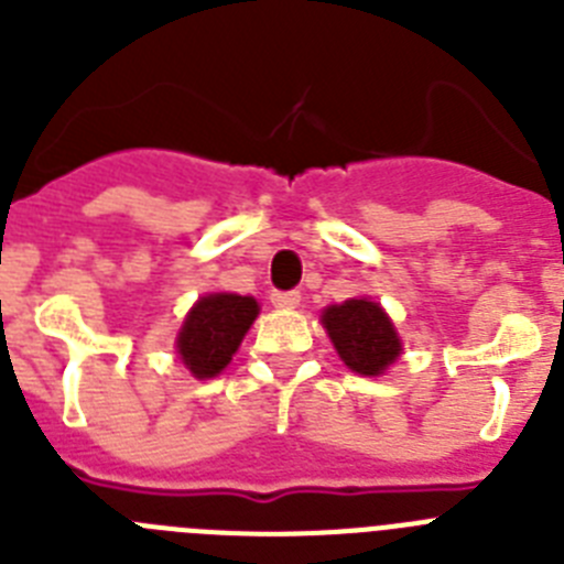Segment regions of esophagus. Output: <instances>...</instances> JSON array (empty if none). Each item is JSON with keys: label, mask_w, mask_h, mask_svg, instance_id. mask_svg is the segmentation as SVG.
Wrapping results in <instances>:
<instances>
[{"label": "esophagus", "mask_w": 564, "mask_h": 564, "mask_svg": "<svg viewBox=\"0 0 564 564\" xmlns=\"http://www.w3.org/2000/svg\"><path fill=\"white\" fill-rule=\"evenodd\" d=\"M271 302L276 307H296L302 302V293L299 291H273Z\"/></svg>", "instance_id": "1"}]
</instances>
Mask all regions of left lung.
I'll use <instances>...</instances> for the list:
<instances>
[{"label": "left lung", "instance_id": "left-lung-1", "mask_svg": "<svg viewBox=\"0 0 564 564\" xmlns=\"http://www.w3.org/2000/svg\"><path fill=\"white\" fill-rule=\"evenodd\" d=\"M322 322H325L341 361L358 376H378L401 352L395 327L376 302L350 299L344 305L327 307Z\"/></svg>", "mask_w": 564, "mask_h": 564}]
</instances>
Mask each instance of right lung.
I'll use <instances>...</instances> for the list:
<instances>
[{
  "mask_svg": "<svg viewBox=\"0 0 564 564\" xmlns=\"http://www.w3.org/2000/svg\"><path fill=\"white\" fill-rule=\"evenodd\" d=\"M259 305L251 296L212 293L203 296L183 322L177 352L197 378H212L226 370L239 341L257 318Z\"/></svg>",
  "mask_w": 564,
  "mask_h": 564,
  "instance_id": "obj_1",
  "label": "right lung"
}]
</instances>
